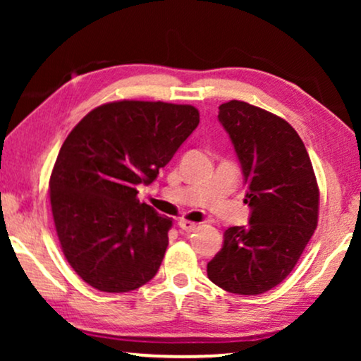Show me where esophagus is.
Wrapping results in <instances>:
<instances>
[{
	"label": "esophagus",
	"instance_id": "esophagus-1",
	"mask_svg": "<svg viewBox=\"0 0 361 361\" xmlns=\"http://www.w3.org/2000/svg\"><path fill=\"white\" fill-rule=\"evenodd\" d=\"M179 228L182 231H185V233H192V231L197 230V224H194V221H189V220H180Z\"/></svg>",
	"mask_w": 361,
	"mask_h": 361
}]
</instances>
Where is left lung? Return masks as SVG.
<instances>
[{
  "label": "left lung",
  "instance_id": "8db88e82",
  "mask_svg": "<svg viewBox=\"0 0 361 361\" xmlns=\"http://www.w3.org/2000/svg\"><path fill=\"white\" fill-rule=\"evenodd\" d=\"M246 184L248 226H230L207 264L219 288L263 294L288 278L314 235L319 187L302 140L288 121L246 102L219 106Z\"/></svg>",
  "mask_w": 361,
  "mask_h": 361
}]
</instances>
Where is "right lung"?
Segmentation results:
<instances>
[{
	"mask_svg": "<svg viewBox=\"0 0 361 361\" xmlns=\"http://www.w3.org/2000/svg\"><path fill=\"white\" fill-rule=\"evenodd\" d=\"M199 110L164 102L97 106L59 151L49 190L57 236L73 271L102 293H130L154 278L169 245V216L137 200L199 126Z\"/></svg>",
	"mask_w": 361,
	"mask_h": 361,
	"instance_id": "add662e5",
	"label": "right lung"
}]
</instances>
